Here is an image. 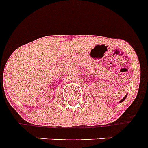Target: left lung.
I'll return each mask as SVG.
<instances>
[{"mask_svg": "<svg viewBox=\"0 0 148 148\" xmlns=\"http://www.w3.org/2000/svg\"><path fill=\"white\" fill-rule=\"evenodd\" d=\"M126 97H127V95H126L125 97H124V98H123V99H121V100H120V102H119V103H122V102H123V101H124Z\"/></svg>", "mask_w": 148, "mask_h": 148, "instance_id": "left-lung-1", "label": "left lung"}]
</instances>
